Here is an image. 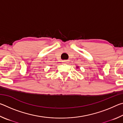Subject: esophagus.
Segmentation results:
<instances>
[{"mask_svg":"<svg viewBox=\"0 0 123 123\" xmlns=\"http://www.w3.org/2000/svg\"><path fill=\"white\" fill-rule=\"evenodd\" d=\"M62 62H63V63L64 64H67L69 63V60H64V61H62Z\"/></svg>","mask_w":123,"mask_h":123,"instance_id":"1","label":"esophagus"}]
</instances>
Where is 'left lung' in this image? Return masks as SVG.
Wrapping results in <instances>:
<instances>
[{"instance_id":"8db88e82","label":"left lung","mask_w":123,"mask_h":123,"mask_svg":"<svg viewBox=\"0 0 123 123\" xmlns=\"http://www.w3.org/2000/svg\"><path fill=\"white\" fill-rule=\"evenodd\" d=\"M76 68H79V67H78V66H76Z\"/></svg>"}]
</instances>
